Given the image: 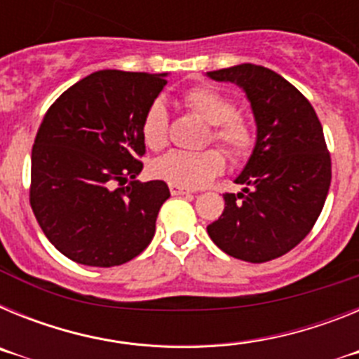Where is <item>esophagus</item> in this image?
I'll return each instance as SVG.
<instances>
[{
    "mask_svg": "<svg viewBox=\"0 0 359 359\" xmlns=\"http://www.w3.org/2000/svg\"><path fill=\"white\" fill-rule=\"evenodd\" d=\"M169 189H170V194H172V196H189V194H192L190 190L183 189V187L172 185V183H170V185H169Z\"/></svg>",
    "mask_w": 359,
    "mask_h": 359,
    "instance_id": "34e87169",
    "label": "esophagus"
}]
</instances>
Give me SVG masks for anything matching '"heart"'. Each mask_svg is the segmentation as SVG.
Here are the masks:
<instances>
[{
  "label": "heart",
  "mask_w": 359,
  "mask_h": 359,
  "mask_svg": "<svg viewBox=\"0 0 359 359\" xmlns=\"http://www.w3.org/2000/svg\"><path fill=\"white\" fill-rule=\"evenodd\" d=\"M183 102L196 115L212 126V138L223 145L231 160H241L253 144L250 126L236 115V106L210 88H194L183 95ZM142 138L152 151H160L169 142V111L161 100H154L142 118ZM224 158L217 149L207 151H170L152 163V174L185 189L207 185L223 172Z\"/></svg>",
  "instance_id": "heart-1"
}]
</instances>
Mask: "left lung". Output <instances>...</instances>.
Listing matches in <instances>:
<instances>
[{
  "mask_svg": "<svg viewBox=\"0 0 359 359\" xmlns=\"http://www.w3.org/2000/svg\"><path fill=\"white\" fill-rule=\"evenodd\" d=\"M246 93L257 126L248 161L224 194L221 217L207 226L217 248L246 262H266L293 250L315 226L331 185V156L315 109L273 69L237 65L208 72Z\"/></svg>",
  "mask_w": 359,
  "mask_h": 359,
  "instance_id": "left-lung-1",
  "label": "left lung"
}]
</instances>
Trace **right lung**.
<instances>
[{
	"label": "right lung",
	"mask_w": 359,
	"mask_h": 359,
	"mask_svg": "<svg viewBox=\"0 0 359 359\" xmlns=\"http://www.w3.org/2000/svg\"><path fill=\"white\" fill-rule=\"evenodd\" d=\"M165 77L95 72L68 88L41 122L32 149L30 205L44 236L73 262L123 264L154 237L169 187L136 176L144 169L142 118ZM116 182L126 187L115 189Z\"/></svg>",
	"instance_id": "right-lung-1"
}]
</instances>
